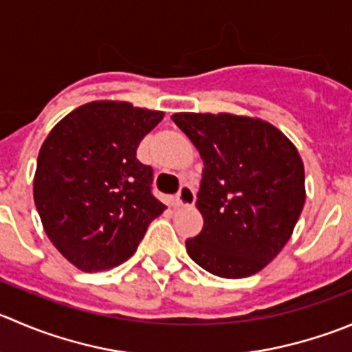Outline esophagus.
<instances>
[{
    "mask_svg": "<svg viewBox=\"0 0 352 352\" xmlns=\"http://www.w3.org/2000/svg\"><path fill=\"white\" fill-rule=\"evenodd\" d=\"M194 201H196V192H194L192 187L189 184H182L179 192H177V203L180 206H190V204H194Z\"/></svg>",
    "mask_w": 352,
    "mask_h": 352,
    "instance_id": "obj_1",
    "label": "esophagus"
}]
</instances>
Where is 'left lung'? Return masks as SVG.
Wrapping results in <instances>:
<instances>
[{
  "label": "left lung",
  "mask_w": 352,
  "mask_h": 352,
  "mask_svg": "<svg viewBox=\"0 0 352 352\" xmlns=\"http://www.w3.org/2000/svg\"><path fill=\"white\" fill-rule=\"evenodd\" d=\"M204 170L196 206L203 230L187 239L210 274L244 278L265 268L291 239L305 206V165L272 124L230 113H175Z\"/></svg>",
  "instance_id": "left-lung-1"
}]
</instances>
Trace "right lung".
Masks as SVG:
<instances>
[{"mask_svg": "<svg viewBox=\"0 0 352 352\" xmlns=\"http://www.w3.org/2000/svg\"><path fill=\"white\" fill-rule=\"evenodd\" d=\"M163 111L93 101L58 122L37 156L34 203L54 248L82 272L127 261L165 211L153 168L135 158Z\"/></svg>", "mask_w": 352, "mask_h": 352, "instance_id": "1", "label": "right lung"}]
</instances>
